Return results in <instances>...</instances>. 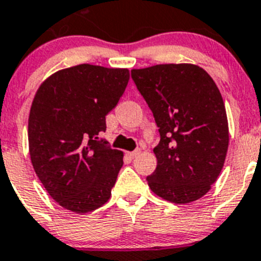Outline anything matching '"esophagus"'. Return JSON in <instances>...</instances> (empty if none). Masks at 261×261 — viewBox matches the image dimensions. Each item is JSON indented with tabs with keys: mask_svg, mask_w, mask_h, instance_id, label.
<instances>
[{
	"mask_svg": "<svg viewBox=\"0 0 261 261\" xmlns=\"http://www.w3.org/2000/svg\"><path fill=\"white\" fill-rule=\"evenodd\" d=\"M140 153V149H135V151H131V152H127V155L130 156V158H137L138 155Z\"/></svg>",
	"mask_w": 261,
	"mask_h": 261,
	"instance_id": "obj_1",
	"label": "esophagus"
}]
</instances>
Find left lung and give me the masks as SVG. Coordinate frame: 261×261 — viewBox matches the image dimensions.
Instances as JSON below:
<instances>
[{
    "instance_id": "left-lung-1",
    "label": "left lung",
    "mask_w": 261,
    "mask_h": 261,
    "mask_svg": "<svg viewBox=\"0 0 261 261\" xmlns=\"http://www.w3.org/2000/svg\"><path fill=\"white\" fill-rule=\"evenodd\" d=\"M131 77L160 133L148 187L177 205L201 198L218 178L228 148L227 114L218 87L205 69L188 63L133 69Z\"/></svg>"
}]
</instances>
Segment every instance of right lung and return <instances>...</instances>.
<instances>
[{
  "mask_svg": "<svg viewBox=\"0 0 261 261\" xmlns=\"http://www.w3.org/2000/svg\"><path fill=\"white\" fill-rule=\"evenodd\" d=\"M128 80L127 68L80 64L55 72L36 90L29 115L31 163L64 209L85 214L112 196L123 152L98 135Z\"/></svg>",
  "mask_w": 261,
  "mask_h": 261,
  "instance_id": "1",
  "label": "right lung"
}]
</instances>
